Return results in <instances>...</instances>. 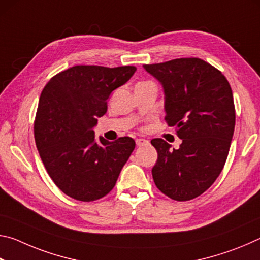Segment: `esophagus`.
<instances>
[{"label":"esophagus","mask_w":260,"mask_h":260,"mask_svg":"<svg viewBox=\"0 0 260 260\" xmlns=\"http://www.w3.org/2000/svg\"><path fill=\"white\" fill-rule=\"evenodd\" d=\"M135 142H136V146L141 147V146H143V144H147L148 141L146 139H136Z\"/></svg>","instance_id":"1"}]
</instances>
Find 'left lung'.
I'll use <instances>...</instances> for the list:
<instances>
[{"mask_svg":"<svg viewBox=\"0 0 260 260\" xmlns=\"http://www.w3.org/2000/svg\"><path fill=\"white\" fill-rule=\"evenodd\" d=\"M164 91L165 119L182 140L172 149L153 139L157 188L175 201L195 199L209 189L225 165L235 127L232 88L223 74L200 58L143 65Z\"/></svg>","mask_w":260,"mask_h":260,"instance_id":"left-lung-1","label":"left lung"}]
</instances>
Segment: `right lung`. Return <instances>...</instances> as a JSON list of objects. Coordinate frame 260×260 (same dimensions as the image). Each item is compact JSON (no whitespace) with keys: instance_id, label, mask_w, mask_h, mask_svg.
<instances>
[{"instance_id":"right-lung-1","label":"right lung","mask_w":260,"mask_h":260,"mask_svg":"<svg viewBox=\"0 0 260 260\" xmlns=\"http://www.w3.org/2000/svg\"><path fill=\"white\" fill-rule=\"evenodd\" d=\"M135 71L78 65L51 78L42 90L35 143L52 181L74 200L91 202L111 191L134 150L135 141L128 136L96 141L94 127L107 112L110 94Z\"/></svg>"}]
</instances>
